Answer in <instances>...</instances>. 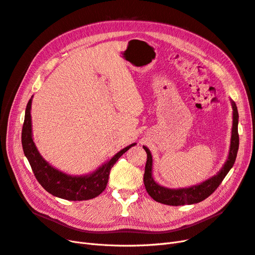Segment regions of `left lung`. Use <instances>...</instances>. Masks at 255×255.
Masks as SVG:
<instances>
[{"label": "left lung", "mask_w": 255, "mask_h": 255, "mask_svg": "<svg viewBox=\"0 0 255 255\" xmlns=\"http://www.w3.org/2000/svg\"><path fill=\"white\" fill-rule=\"evenodd\" d=\"M233 107V128H232V136H231V146L229 152V157L226 161L225 166L217 175L211 177L201 184L196 185L189 188H181V189H169L160 186V185L154 182L152 177V155L150 150L143 146L146 152V163L143 174V183L145 190L150 197L155 200L156 202L167 204V205H185V204H195L205 200L210 197L213 192L218 188L221 182L225 179L228 172L233 167L235 159L237 156V151L239 146V136H238V112L237 106L232 101Z\"/></svg>", "instance_id": "left-lung-1"}]
</instances>
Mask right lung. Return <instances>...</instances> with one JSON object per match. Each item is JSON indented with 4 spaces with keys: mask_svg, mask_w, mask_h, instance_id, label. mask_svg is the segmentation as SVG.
Listing matches in <instances>:
<instances>
[{
    "mask_svg": "<svg viewBox=\"0 0 255 255\" xmlns=\"http://www.w3.org/2000/svg\"><path fill=\"white\" fill-rule=\"evenodd\" d=\"M30 105H32V99H29L26 105L21 138L23 151L32 167L37 181L51 195L65 200H70V201H83V200L94 199L102 194L106 188L107 182H109L111 169L116 161L123 155V153H126L130 146L136 143H132L122 149L110 161L100 167L94 173L85 176L68 175L50 166L37 151L32 138Z\"/></svg>",
    "mask_w": 255,
    "mask_h": 255,
    "instance_id": "1",
    "label": "right lung"
}]
</instances>
